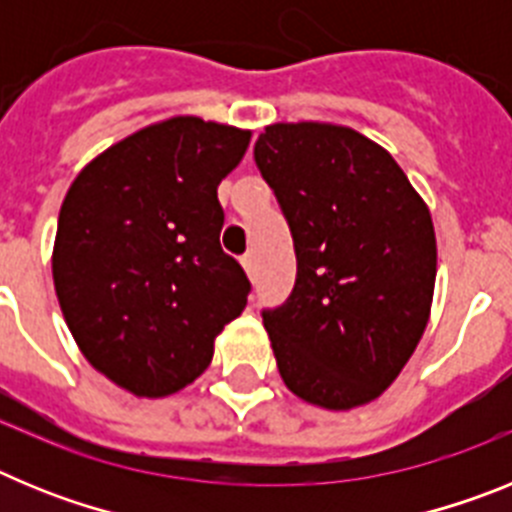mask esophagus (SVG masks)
<instances>
[{
	"label": "esophagus",
	"instance_id": "1",
	"mask_svg": "<svg viewBox=\"0 0 512 512\" xmlns=\"http://www.w3.org/2000/svg\"><path fill=\"white\" fill-rule=\"evenodd\" d=\"M241 264H243V269H246L248 277L256 279V256H253V253H246V256L241 259Z\"/></svg>",
	"mask_w": 512,
	"mask_h": 512
}]
</instances>
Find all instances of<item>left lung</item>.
Masks as SVG:
<instances>
[{"instance_id": "1", "label": "left lung", "mask_w": 512, "mask_h": 512, "mask_svg": "<svg viewBox=\"0 0 512 512\" xmlns=\"http://www.w3.org/2000/svg\"><path fill=\"white\" fill-rule=\"evenodd\" d=\"M253 158L297 253L292 295L261 312L284 384L325 410L377 400L431 315V212L390 153L343 125L277 122Z\"/></svg>"}]
</instances>
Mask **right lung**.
<instances>
[{
	"label": "right lung",
	"mask_w": 512,
	"mask_h": 512,
	"mask_svg": "<svg viewBox=\"0 0 512 512\" xmlns=\"http://www.w3.org/2000/svg\"><path fill=\"white\" fill-rule=\"evenodd\" d=\"M251 130L171 117L79 171L53 246L58 305L89 364L138 397L200 377L217 333L243 312L246 271L220 248L217 184Z\"/></svg>",
	"instance_id": "right-lung-1"
}]
</instances>
